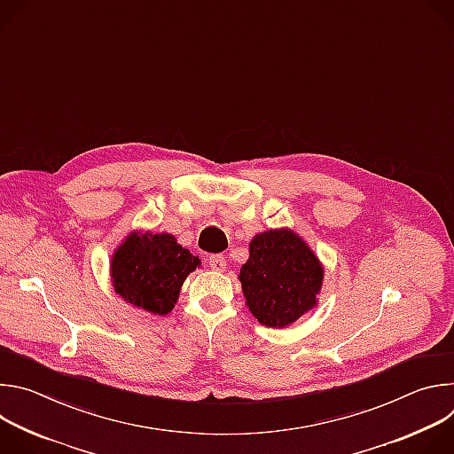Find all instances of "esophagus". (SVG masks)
Wrapping results in <instances>:
<instances>
[{"label":"esophagus","instance_id":"34e87169","mask_svg":"<svg viewBox=\"0 0 454 454\" xmlns=\"http://www.w3.org/2000/svg\"><path fill=\"white\" fill-rule=\"evenodd\" d=\"M208 266L214 271H224L226 270V256L224 254H210L208 256Z\"/></svg>","mask_w":454,"mask_h":454}]
</instances>
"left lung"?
I'll list each match as a JSON object with an SVG mask.
<instances>
[{
	"label": "left lung",
	"mask_w": 454,
	"mask_h": 454,
	"mask_svg": "<svg viewBox=\"0 0 454 454\" xmlns=\"http://www.w3.org/2000/svg\"><path fill=\"white\" fill-rule=\"evenodd\" d=\"M239 278L258 323L282 329L316 305L323 268L296 233L270 230L251 240Z\"/></svg>",
	"instance_id": "1"
}]
</instances>
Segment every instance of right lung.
<instances>
[{
  "label": "right lung",
  "mask_w": 454,
  "mask_h": 454,
  "mask_svg": "<svg viewBox=\"0 0 454 454\" xmlns=\"http://www.w3.org/2000/svg\"><path fill=\"white\" fill-rule=\"evenodd\" d=\"M200 264L168 233H133L116 249L111 277L127 303L163 316L174 309L184 278Z\"/></svg>",
  "instance_id": "right-lung-1"
}]
</instances>
